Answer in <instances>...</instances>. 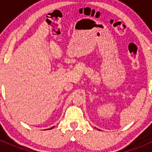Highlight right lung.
I'll use <instances>...</instances> for the list:
<instances>
[{"label":"right lung","mask_w":152,"mask_h":152,"mask_svg":"<svg viewBox=\"0 0 152 152\" xmlns=\"http://www.w3.org/2000/svg\"><path fill=\"white\" fill-rule=\"evenodd\" d=\"M53 127H54V126H53ZM53 127H52V128H50V129H53Z\"/></svg>","instance_id":"1"}]
</instances>
